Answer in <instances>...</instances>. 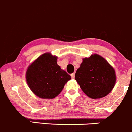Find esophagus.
Listing matches in <instances>:
<instances>
[{
  "instance_id": "esophagus-1",
  "label": "esophagus",
  "mask_w": 132,
  "mask_h": 132,
  "mask_svg": "<svg viewBox=\"0 0 132 132\" xmlns=\"http://www.w3.org/2000/svg\"><path fill=\"white\" fill-rule=\"evenodd\" d=\"M71 78L72 79H75V72H74V73H72L71 74Z\"/></svg>"
}]
</instances>
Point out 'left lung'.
<instances>
[{
    "mask_svg": "<svg viewBox=\"0 0 132 132\" xmlns=\"http://www.w3.org/2000/svg\"><path fill=\"white\" fill-rule=\"evenodd\" d=\"M75 79L87 96L99 99L113 89L116 82V71L104 57L92 54L83 59L75 74Z\"/></svg>",
    "mask_w": 132,
    "mask_h": 132,
    "instance_id": "obj_1",
    "label": "left lung"
}]
</instances>
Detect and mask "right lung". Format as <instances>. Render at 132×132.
<instances>
[{
    "label": "right lung",
    "mask_w": 132,
    "mask_h": 132,
    "mask_svg": "<svg viewBox=\"0 0 132 132\" xmlns=\"http://www.w3.org/2000/svg\"><path fill=\"white\" fill-rule=\"evenodd\" d=\"M57 57L50 53L39 56L28 66L26 80L28 87L42 99H53L60 94L71 76L57 64Z\"/></svg>",
    "instance_id": "right-lung-1"
}]
</instances>
